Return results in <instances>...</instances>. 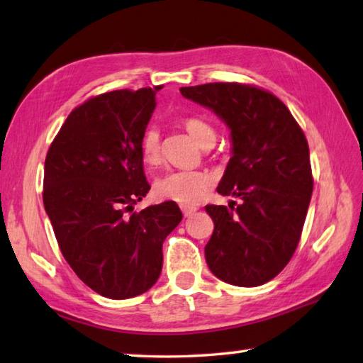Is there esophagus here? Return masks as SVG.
Segmentation results:
<instances>
[{
	"label": "esophagus",
	"mask_w": 363,
	"mask_h": 363,
	"mask_svg": "<svg viewBox=\"0 0 363 363\" xmlns=\"http://www.w3.org/2000/svg\"><path fill=\"white\" fill-rule=\"evenodd\" d=\"M182 211H183V215L184 216H191V215H194L196 211H197V207H193V205H182Z\"/></svg>",
	"instance_id": "34e87169"
}]
</instances>
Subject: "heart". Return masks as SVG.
<instances>
[{
  "mask_svg": "<svg viewBox=\"0 0 363 363\" xmlns=\"http://www.w3.org/2000/svg\"><path fill=\"white\" fill-rule=\"evenodd\" d=\"M183 126L201 147L215 143V129L197 117L183 118ZM142 160L150 166L161 160V135L155 128L147 129L140 140ZM213 179L199 170H172L155 182V196L160 201H174L182 205H196L203 199Z\"/></svg>",
  "mask_w": 363,
  "mask_h": 363,
  "instance_id": "1",
  "label": "heart"
}]
</instances>
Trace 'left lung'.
Returning a JSON list of instances; mask_svg holds the SVG:
<instances>
[{
	"label": "left lung",
	"instance_id": "1",
	"mask_svg": "<svg viewBox=\"0 0 363 363\" xmlns=\"http://www.w3.org/2000/svg\"><path fill=\"white\" fill-rule=\"evenodd\" d=\"M180 91L230 129L232 158L216 191L240 203L205 207L215 223L208 269L224 283L261 286L288 265L302 235L313 193L308 142L289 108L262 88L216 82Z\"/></svg>",
	"mask_w": 363,
	"mask_h": 363
}]
</instances>
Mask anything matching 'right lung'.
<instances>
[{"label": "right lung", "mask_w": 363, "mask_h": 363, "mask_svg": "<svg viewBox=\"0 0 363 363\" xmlns=\"http://www.w3.org/2000/svg\"><path fill=\"white\" fill-rule=\"evenodd\" d=\"M160 88L117 90L75 107L45 156L44 207L66 262L107 298H131L158 281L162 243L182 221L175 202L134 203L150 191L140 140Z\"/></svg>", "instance_id": "add662e5"}]
</instances>
